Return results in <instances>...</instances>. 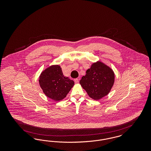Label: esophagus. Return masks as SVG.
I'll list each match as a JSON object with an SVG mask.
<instances>
[{
	"instance_id": "esophagus-1",
	"label": "esophagus",
	"mask_w": 151,
	"mask_h": 151,
	"mask_svg": "<svg viewBox=\"0 0 151 151\" xmlns=\"http://www.w3.org/2000/svg\"><path fill=\"white\" fill-rule=\"evenodd\" d=\"M74 81H75V83H76V84H77V83H79V79H74Z\"/></svg>"
}]
</instances>
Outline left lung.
<instances>
[{
    "label": "left lung",
    "instance_id": "8db88e82",
    "mask_svg": "<svg viewBox=\"0 0 151 151\" xmlns=\"http://www.w3.org/2000/svg\"><path fill=\"white\" fill-rule=\"evenodd\" d=\"M115 75L113 70L100 61L91 65L83 76L80 84L88 96L99 100L108 95L114 85Z\"/></svg>",
    "mask_w": 151,
    "mask_h": 151
}]
</instances>
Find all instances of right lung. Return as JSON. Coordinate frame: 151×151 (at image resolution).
<instances>
[{"mask_svg":"<svg viewBox=\"0 0 151 151\" xmlns=\"http://www.w3.org/2000/svg\"><path fill=\"white\" fill-rule=\"evenodd\" d=\"M39 84L47 97L59 101L66 97L74 86V81L64 76L59 65H52L41 72Z\"/></svg>","mask_w":151,"mask_h":151,"instance_id":"add662e5","label":"right lung"}]
</instances>
